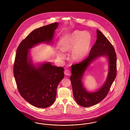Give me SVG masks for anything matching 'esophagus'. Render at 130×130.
<instances>
[{"label":"esophagus","instance_id":"34e87169","mask_svg":"<svg viewBox=\"0 0 130 130\" xmlns=\"http://www.w3.org/2000/svg\"><path fill=\"white\" fill-rule=\"evenodd\" d=\"M64 74H65L66 75L69 76V75H70L71 74V72H70V70L67 69V70H66L64 71Z\"/></svg>","mask_w":130,"mask_h":130}]
</instances>
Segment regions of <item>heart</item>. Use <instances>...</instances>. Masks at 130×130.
<instances>
[{
  "instance_id": "1",
  "label": "heart",
  "mask_w": 130,
  "mask_h": 130,
  "mask_svg": "<svg viewBox=\"0 0 130 130\" xmlns=\"http://www.w3.org/2000/svg\"><path fill=\"white\" fill-rule=\"evenodd\" d=\"M92 43V36L87 31L74 30L63 38L60 45L64 52L71 51L70 57L74 62H80L84 59L90 51ZM57 57H64L62 52H58Z\"/></svg>"
}]
</instances>
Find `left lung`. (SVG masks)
<instances>
[{
	"mask_svg": "<svg viewBox=\"0 0 130 130\" xmlns=\"http://www.w3.org/2000/svg\"><path fill=\"white\" fill-rule=\"evenodd\" d=\"M104 57L108 62L109 71L106 81L98 90L88 92L85 88L83 79L91 64L99 57ZM70 77L73 95L76 103L84 107L92 106L101 102L108 93L116 76L117 56L114 48L104 34L97 29V40L89 56L82 62L72 65Z\"/></svg>",
	"mask_w": 130,
	"mask_h": 130,
	"instance_id": "8db88e82",
	"label": "left lung"
}]
</instances>
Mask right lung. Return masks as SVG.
I'll return each instance as SVG.
<instances>
[{
	"label": "right lung",
	"mask_w": 130,
	"mask_h": 130,
	"mask_svg": "<svg viewBox=\"0 0 130 130\" xmlns=\"http://www.w3.org/2000/svg\"><path fill=\"white\" fill-rule=\"evenodd\" d=\"M58 25L56 22L32 31L17 49L13 73L17 88L21 96L37 107L46 108L54 103L64 69L49 61L34 63L30 49L40 44H52Z\"/></svg>",
	"instance_id": "1"
}]
</instances>
